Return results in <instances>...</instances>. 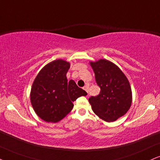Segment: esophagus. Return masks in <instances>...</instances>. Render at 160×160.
Masks as SVG:
<instances>
[{"instance_id":"obj_1","label":"esophagus","mask_w":160,"mask_h":160,"mask_svg":"<svg viewBox=\"0 0 160 160\" xmlns=\"http://www.w3.org/2000/svg\"><path fill=\"white\" fill-rule=\"evenodd\" d=\"M83 89L85 90V91L88 93V85H86L85 86H84Z\"/></svg>"}]
</instances>
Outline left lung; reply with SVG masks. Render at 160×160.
<instances>
[{"label": "left lung", "instance_id": "1", "mask_svg": "<svg viewBox=\"0 0 160 160\" xmlns=\"http://www.w3.org/2000/svg\"><path fill=\"white\" fill-rule=\"evenodd\" d=\"M101 88L97 96L89 98L92 110L105 122H115L124 115L132 103L130 82L121 69L107 59L90 62Z\"/></svg>", "mask_w": 160, "mask_h": 160}]
</instances>
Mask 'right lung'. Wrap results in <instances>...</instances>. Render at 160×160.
<instances>
[{
	"instance_id": "add662e5",
	"label": "right lung",
	"mask_w": 160,
	"mask_h": 160,
	"mask_svg": "<svg viewBox=\"0 0 160 160\" xmlns=\"http://www.w3.org/2000/svg\"><path fill=\"white\" fill-rule=\"evenodd\" d=\"M70 63L57 59L40 71L32 83L30 101L39 118L47 122H58L73 109V102L87 95L66 74Z\"/></svg>"
}]
</instances>
